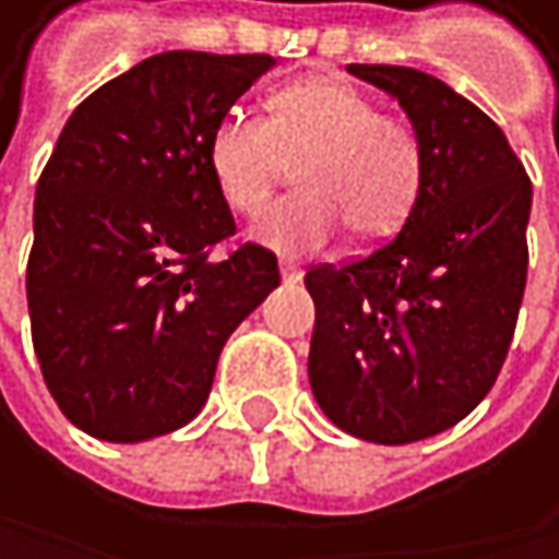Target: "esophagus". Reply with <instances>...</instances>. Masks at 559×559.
Listing matches in <instances>:
<instances>
[{"mask_svg":"<svg viewBox=\"0 0 559 559\" xmlns=\"http://www.w3.org/2000/svg\"><path fill=\"white\" fill-rule=\"evenodd\" d=\"M282 277H285L288 285H295V282H301V267H298L295 261L282 258Z\"/></svg>","mask_w":559,"mask_h":559,"instance_id":"34e87169","label":"esophagus"}]
</instances>
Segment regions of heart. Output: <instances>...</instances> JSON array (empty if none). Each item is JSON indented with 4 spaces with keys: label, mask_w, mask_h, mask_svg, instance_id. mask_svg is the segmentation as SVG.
Wrapping results in <instances>:
<instances>
[{
    "label": "heart",
    "mask_w": 559,
    "mask_h": 559,
    "mask_svg": "<svg viewBox=\"0 0 559 559\" xmlns=\"http://www.w3.org/2000/svg\"><path fill=\"white\" fill-rule=\"evenodd\" d=\"M264 110V120L230 110L207 136L214 187L238 214H258L298 164L301 190L254 224L264 245L314 251L342 224L358 241H382L413 214L426 154L409 120L379 114L369 93L335 76L274 90Z\"/></svg>",
    "instance_id": "heart-1"
}]
</instances>
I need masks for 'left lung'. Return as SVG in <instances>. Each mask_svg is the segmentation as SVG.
Listing matches in <instances>:
<instances>
[{"mask_svg":"<svg viewBox=\"0 0 559 559\" xmlns=\"http://www.w3.org/2000/svg\"><path fill=\"white\" fill-rule=\"evenodd\" d=\"M348 73L399 99L426 170L392 241L305 274L308 379L338 429L402 445L456 426L497 382L526 288L533 183L503 130L442 80L369 62Z\"/></svg>","mask_w":559,"mask_h":559,"instance_id":"8db88e82","label":"left lung"}]
</instances>
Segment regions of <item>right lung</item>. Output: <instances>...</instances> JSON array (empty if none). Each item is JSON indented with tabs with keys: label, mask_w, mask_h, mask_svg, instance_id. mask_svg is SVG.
<instances>
[{
	"label": "right lung",
	"mask_w": 559,
	"mask_h": 559,
	"mask_svg": "<svg viewBox=\"0 0 559 559\" xmlns=\"http://www.w3.org/2000/svg\"><path fill=\"white\" fill-rule=\"evenodd\" d=\"M274 67L174 49L90 93L43 167L26 298L43 379L76 429L143 442L194 419L230 332L282 285L238 245L214 187V123Z\"/></svg>",
	"instance_id": "obj_1"
}]
</instances>
